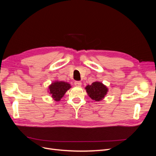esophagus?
<instances>
[{
  "label": "esophagus",
  "mask_w": 156,
  "mask_h": 156,
  "mask_svg": "<svg viewBox=\"0 0 156 156\" xmlns=\"http://www.w3.org/2000/svg\"><path fill=\"white\" fill-rule=\"evenodd\" d=\"M74 84H75V86H77V87H80V86H81L82 83H81V82H80V81H75V82L74 83Z\"/></svg>",
  "instance_id": "34e87169"
}]
</instances>
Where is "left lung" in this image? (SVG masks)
I'll return each instance as SVG.
<instances>
[{"label":"left lung","mask_w":156,"mask_h":156,"mask_svg":"<svg viewBox=\"0 0 156 156\" xmlns=\"http://www.w3.org/2000/svg\"><path fill=\"white\" fill-rule=\"evenodd\" d=\"M85 89L88 96L96 101H101L108 92L107 87L102 83L98 81L92 83L90 85L88 84Z\"/></svg>","instance_id":"obj_1"}]
</instances>
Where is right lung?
<instances>
[{
  "mask_svg": "<svg viewBox=\"0 0 156 156\" xmlns=\"http://www.w3.org/2000/svg\"><path fill=\"white\" fill-rule=\"evenodd\" d=\"M70 88L71 85L68 83L64 81H55L49 85L48 92L54 100L58 101Z\"/></svg>",
  "mask_w": 156,
  "mask_h": 156,
  "instance_id": "add662e5",
  "label": "right lung"
}]
</instances>
